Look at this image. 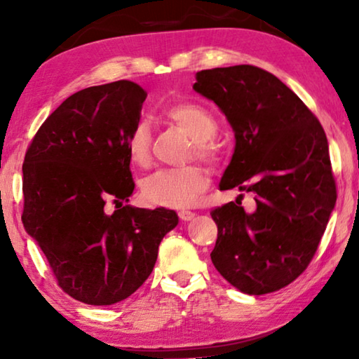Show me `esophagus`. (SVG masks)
I'll return each instance as SVG.
<instances>
[{"mask_svg": "<svg viewBox=\"0 0 359 359\" xmlns=\"http://www.w3.org/2000/svg\"><path fill=\"white\" fill-rule=\"evenodd\" d=\"M179 217H180L182 222H190L191 218H194V214H193V212H190V210H180L179 212Z\"/></svg>", "mask_w": 359, "mask_h": 359, "instance_id": "esophagus-1", "label": "esophagus"}]
</instances>
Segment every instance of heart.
Listing matches in <instances>:
<instances>
[{"instance_id":"b5f03b06","label":"heart","mask_w":359,"mask_h":359,"mask_svg":"<svg viewBox=\"0 0 359 359\" xmlns=\"http://www.w3.org/2000/svg\"><path fill=\"white\" fill-rule=\"evenodd\" d=\"M161 117L179 126L194 141V154L205 161H215L218 147L210 141L217 133V120L208 109L191 101H171L161 107ZM150 130L145 123L133 126L126 137L125 149L130 161L145 166L150 160ZM210 177L201 166L180 169H160L142 180L141 190L147 203L165 208H187L198 201L199 194L208 190Z\"/></svg>"}]
</instances>
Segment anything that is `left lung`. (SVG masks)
Here are the masks:
<instances>
[{
  "mask_svg": "<svg viewBox=\"0 0 359 359\" xmlns=\"http://www.w3.org/2000/svg\"><path fill=\"white\" fill-rule=\"evenodd\" d=\"M193 88L234 131L220 190L239 188L257 203L252 212L239 201L210 212L218 228L212 263L242 293L287 287L312 261L336 205L323 126L293 90L257 66L199 71Z\"/></svg>",
  "mask_w": 359,
  "mask_h": 359,
  "instance_id": "8db88e82",
  "label": "left lung"
}]
</instances>
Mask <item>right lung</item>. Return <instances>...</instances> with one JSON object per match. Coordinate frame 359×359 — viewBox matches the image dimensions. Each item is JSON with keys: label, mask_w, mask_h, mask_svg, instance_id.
I'll list each match as a JSON object with an SVG mask.
<instances>
[{"label": "right lung", "mask_w": 359, "mask_h": 359, "mask_svg": "<svg viewBox=\"0 0 359 359\" xmlns=\"http://www.w3.org/2000/svg\"><path fill=\"white\" fill-rule=\"evenodd\" d=\"M145 98L130 81L71 95L41 125L23 161V226L65 293L90 306L135 293L179 223L174 210L123 205L135 191L125 142ZM107 201L118 208L112 215Z\"/></svg>", "instance_id": "1"}]
</instances>
